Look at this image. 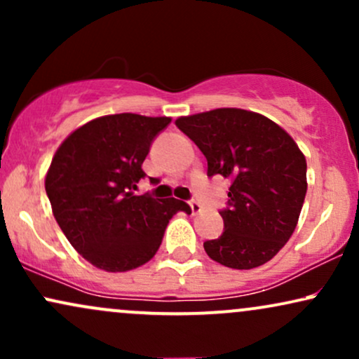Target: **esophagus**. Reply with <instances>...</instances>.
<instances>
[{
	"label": "esophagus",
	"mask_w": 359,
	"mask_h": 359,
	"mask_svg": "<svg viewBox=\"0 0 359 359\" xmlns=\"http://www.w3.org/2000/svg\"><path fill=\"white\" fill-rule=\"evenodd\" d=\"M189 205H191V209H192V214H194V216H196V214H199L201 211H203V205H201L199 203H197V201H191V203H189Z\"/></svg>",
	"instance_id": "esophagus-1"
}]
</instances>
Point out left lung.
I'll return each mask as SVG.
<instances>
[{
    "instance_id": "8db88e82",
    "label": "left lung",
    "mask_w": 359,
    "mask_h": 359,
    "mask_svg": "<svg viewBox=\"0 0 359 359\" xmlns=\"http://www.w3.org/2000/svg\"><path fill=\"white\" fill-rule=\"evenodd\" d=\"M177 128L199 147L208 175L231 179L224 231L204 243L214 262L236 270L270 262L290 240L307 192L306 156L263 114L219 108L182 116Z\"/></svg>"
}]
</instances>
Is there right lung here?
I'll return each instance as SVG.
<instances>
[{
	"mask_svg": "<svg viewBox=\"0 0 359 359\" xmlns=\"http://www.w3.org/2000/svg\"><path fill=\"white\" fill-rule=\"evenodd\" d=\"M170 118L121 113L72 131L53 155L45 191L62 233L82 258L106 271L145 265L184 201L135 196L142 163Z\"/></svg>",
	"mask_w": 359,
	"mask_h": 359,
	"instance_id": "obj_1",
	"label": "right lung"
}]
</instances>
